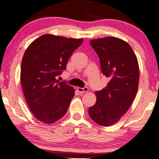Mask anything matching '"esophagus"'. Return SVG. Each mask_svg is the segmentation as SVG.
Segmentation results:
<instances>
[{"label": "esophagus", "mask_w": 159, "mask_h": 159, "mask_svg": "<svg viewBox=\"0 0 159 159\" xmlns=\"http://www.w3.org/2000/svg\"><path fill=\"white\" fill-rule=\"evenodd\" d=\"M77 90L80 92V93L83 94V93H85V92H88V90H89V89H88L87 87H84V88L78 87V89H77Z\"/></svg>", "instance_id": "1"}]
</instances>
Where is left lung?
<instances>
[{
	"label": "left lung",
	"instance_id": "8db88e82",
	"mask_svg": "<svg viewBox=\"0 0 159 159\" xmlns=\"http://www.w3.org/2000/svg\"><path fill=\"white\" fill-rule=\"evenodd\" d=\"M90 45L109 81L106 88L95 92L97 101L89 107V114L96 123L110 126L119 121L135 98L139 79L138 61L131 47L119 38L92 39Z\"/></svg>",
	"mask_w": 159,
	"mask_h": 159
}]
</instances>
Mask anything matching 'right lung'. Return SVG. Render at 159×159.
Instances as JSON below:
<instances>
[{"label": "right lung", "mask_w": 159, "mask_h": 159, "mask_svg": "<svg viewBox=\"0 0 159 159\" xmlns=\"http://www.w3.org/2000/svg\"><path fill=\"white\" fill-rule=\"evenodd\" d=\"M82 43V39L44 34L26 49L21 63V84L30 110L39 121L53 123L67 112L75 90L56 78Z\"/></svg>", "instance_id": "add662e5"}]
</instances>
